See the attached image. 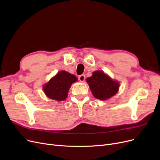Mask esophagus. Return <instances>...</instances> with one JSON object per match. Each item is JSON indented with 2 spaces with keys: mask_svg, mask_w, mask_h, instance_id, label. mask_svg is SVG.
<instances>
[{
  "mask_svg": "<svg viewBox=\"0 0 160 160\" xmlns=\"http://www.w3.org/2000/svg\"><path fill=\"white\" fill-rule=\"evenodd\" d=\"M79 80L81 82H83L85 80V75H81L79 76Z\"/></svg>",
  "mask_w": 160,
  "mask_h": 160,
  "instance_id": "34e87169",
  "label": "esophagus"
}]
</instances>
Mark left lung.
<instances>
[{
    "label": "left lung",
    "instance_id": "1",
    "mask_svg": "<svg viewBox=\"0 0 160 160\" xmlns=\"http://www.w3.org/2000/svg\"><path fill=\"white\" fill-rule=\"evenodd\" d=\"M91 93L96 99L106 100L118 93L119 84L114 81L103 71H96L92 76L86 79Z\"/></svg>",
    "mask_w": 160,
    "mask_h": 160
}]
</instances>
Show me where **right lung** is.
<instances>
[{
	"mask_svg": "<svg viewBox=\"0 0 160 160\" xmlns=\"http://www.w3.org/2000/svg\"><path fill=\"white\" fill-rule=\"evenodd\" d=\"M77 81L74 75L65 71H61L43 86L45 95L52 99L64 101L67 98L71 85Z\"/></svg>",
	"mask_w": 160,
	"mask_h": 160,
	"instance_id": "1",
	"label": "right lung"
}]
</instances>
